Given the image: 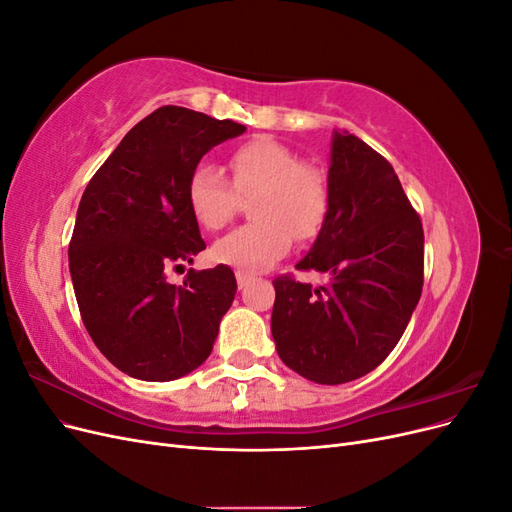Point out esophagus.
Listing matches in <instances>:
<instances>
[{
  "instance_id": "1",
  "label": "esophagus",
  "mask_w": 512,
  "mask_h": 512,
  "mask_svg": "<svg viewBox=\"0 0 512 512\" xmlns=\"http://www.w3.org/2000/svg\"><path fill=\"white\" fill-rule=\"evenodd\" d=\"M235 277H237V284H239V290H243L245 286H250V282L254 280V277H252L250 273H245V271H237V273H235Z\"/></svg>"
}]
</instances>
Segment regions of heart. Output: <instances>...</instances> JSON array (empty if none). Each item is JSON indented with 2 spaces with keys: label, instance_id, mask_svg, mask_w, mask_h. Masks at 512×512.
Masks as SVG:
<instances>
[{
  "label": "heart",
  "instance_id": "b5f03b06",
  "mask_svg": "<svg viewBox=\"0 0 512 512\" xmlns=\"http://www.w3.org/2000/svg\"><path fill=\"white\" fill-rule=\"evenodd\" d=\"M232 183L211 162L194 166L188 179V205L207 230L224 228L237 213L239 196H251L254 222L218 239L211 256L239 271H262L288 254L292 239H312L329 209V192L320 170L273 138H254L230 156Z\"/></svg>",
  "mask_w": 512,
  "mask_h": 512
}]
</instances>
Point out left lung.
<instances>
[{
    "mask_svg": "<svg viewBox=\"0 0 512 512\" xmlns=\"http://www.w3.org/2000/svg\"><path fill=\"white\" fill-rule=\"evenodd\" d=\"M327 218L297 269L277 277L271 333L280 359L318 384L374 371L404 335L423 290V226L393 166L350 132H333Z\"/></svg>",
    "mask_w": 512,
    "mask_h": 512,
    "instance_id": "8db88e82",
    "label": "left lung"
}]
</instances>
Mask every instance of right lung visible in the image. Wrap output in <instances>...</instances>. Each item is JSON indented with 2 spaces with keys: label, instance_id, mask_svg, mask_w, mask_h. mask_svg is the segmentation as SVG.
<instances>
[{
  "label": "right lung",
  "instance_id": "add662e5",
  "mask_svg": "<svg viewBox=\"0 0 512 512\" xmlns=\"http://www.w3.org/2000/svg\"><path fill=\"white\" fill-rule=\"evenodd\" d=\"M245 132L183 106H162L123 136L83 192L68 247L87 333L123 374L168 382L207 361L235 301L230 267H170L205 250L188 205V179L207 151Z\"/></svg>",
  "mask_w": 512,
  "mask_h": 512
}]
</instances>
